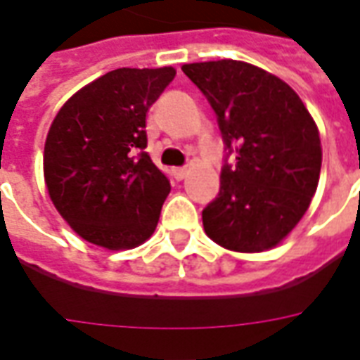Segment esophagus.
Returning a JSON list of instances; mask_svg holds the SVG:
<instances>
[{
	"label": "esophagus",
	"mask_w": 360,
	"mask_h": 360,
	"mask_svg": "<svg viewBox=\"0 0 360 360\" xmlns=\"http://www.w3.org/2000/svg\"><path fill=\"white\" fill-rule=\"evenodd\" d=\"M187 175H188V167H175V169H173V177H175L177 181L185 179Z\"/></svg>",
	"instance_id": "esophagus-1"
}]
</instances>
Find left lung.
I'll use <instances>...</instances> for the list:
<instances>
[{
	"mask_svg": "<svg viewBox=\"0 0 360 360\" xmlns=\"http://www.w3.org/2000/svg\"><path fill=\"white\" fill-rule=\"evenodd\" d=\"M214 108L225 145L219 194L204 231L233 252L275 248L307 212L322 148L315 120L286 82L242 60L183 65ZM233 155L237 162L229 165Z\"/></svg>",
	"mask_w": 360,
	"mask_h": 360,
	"instance_id": "left-lung-1",
	"label": "left lung"
}]
</instances>
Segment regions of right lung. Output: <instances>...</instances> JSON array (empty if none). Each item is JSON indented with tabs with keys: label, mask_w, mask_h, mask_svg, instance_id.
Instances as JSON below:
<instances>
[{
	"label": "right lung",
	"mask_w": 360,
	"mask_h": 360,
	"mask_svg": "<svg viewBox=\"0 0 360 360\" xmlns=\"http://www.w3.org/2000/svg\"><path fill=\"white\" fill-rule=\"evenodd\" d=\"M172 66L118 68L82 87L53 120L44 175L53 204L84 240L126 250L150 238L169 181L146 148V112Z\"/></svg>",
	"instance_id": "add662e5"
}]
</instances>
